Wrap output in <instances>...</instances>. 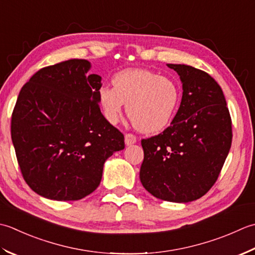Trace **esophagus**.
Wrapping results in <instances>:
<instances>
[{
  "label": "esophagus",
  "mask_w": 255,
  "mask_h": 255,
  "mask_svg": "<svg viewBox=\"0 0 255 255\" xmlns=\"http://www.w3.org/2000/svg\"><path fill=\"white\" fill-rule=\"evenodd\" d=\"M124 141H126L127 145H132L136 142V136L132 133H127L126 136H124Z\"/></svg>",
  "instance_id": "1"
}]
</instances>
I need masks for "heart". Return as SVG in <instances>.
I'll use <instances>...</instances> for the list:
<instances>
[{
	"instance_id": "obj_1",
	"label": "heart",
	"mask_w": 255,
	"mask_h": 255,
	"mask_svg": "<svg viewBox=\"0 0 255 255\" xmlns=\"http://www.w3.org/2000/svg\"><path fill=\"white\" fill-rule=\"evenodd\" d=\"M113 88L98 91L102 113L110 123L121 117L123 103L133 127L143 133H154L170 123L178 110L180 90L174 80L146 69H128L112 78Z\"/></svg>"
}]
</instances>
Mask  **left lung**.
<instances>
[{"instance_id": "1", "label": "left lung", "mask_w": 255, "mask_h": 255, "mask_svg": "<svg viewBox=\"0 0 255 255\" xmlns=\"http://www.w3.org/2000/svg\"><path fill=\"white\" fill-rule=\"evenodd\" d=\"M180 76L183 98L163 133L143 138L141 183L158 199L188 202L215 185L229 153L232 122L218 82L206 71L168 64Z\"/></svg>"}]
</instances>
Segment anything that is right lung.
<instances>
[{
	"mask_svg": "<svg viewBox=\"0 0 255 255\" xmlns=\"http://www.w3.org/2000/svg\"><path fill=\"white\" fill-rule=\"evenodd\" d=\"M90 62L69 59L44 67L22 87L11 120L24 180L54 200H79L97 189L103 165L124 148V135L103 117L101 77Z\"/></svg>",
	"mask_w": 255,
	"mask_h": 255,
	"instance_id": "obj_1",
	"label": "right lung"
}]
</instances>
